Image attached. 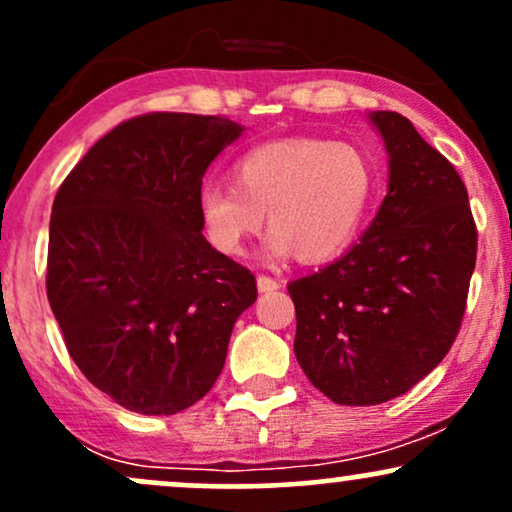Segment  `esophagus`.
I'll use <instances>...</instances> for the list:
<instances>
[{
    "label": "esophagus",
    "mask_w": 512,
    "mask_h": 512,
    "mask_svg": "<svg viewBox=\"0 0 512 512\" xmlns=\"http://www.w3.org/2000/svg\"><path fill=\"white\" fill-rule=\"evenodd\" d=\"M257 289H260V293H274L281 289V284L276 279H272V276L260 274L257 276Z\"/></svg>",
    "instance_id": "1"
}]
</instances>
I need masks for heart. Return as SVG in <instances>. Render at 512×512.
<instances>
[{
	"label": "heart",
	"mask_w": 512,
	"mask_h": 512,
	"mask_svg": "<svg viewBox=\"0 0 512 512\" xmlns=\"http://www.w3.org/2000/svg\"><path fill=\"white\" fill-rule=\"evenodd\" d=\"M236 185L204 182L197 216L209 245L238 257L267 211L264 252L325 262L351 245L378 195V168L361 146L327 139H276L252 146L233 166Z\"/></svg>",
	"instance_id": "obj_1"
}]
</instances>
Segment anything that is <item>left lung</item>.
Wrapping results in <instances>:
<instances>
[{"label": "left lung", "mask_w": 512, "mask_h": 512, "mask_svg": "<svg viewBox=\"0 0 512 512\" xmlns=\"http://www.w3.org/2000/svg\"><path fill=\"white\" fill-rule=\"evenodd\" d=\"M390 182L363 238L289 284L296 351L322 395L349 407L404 395L443 361L460 332L477 264V226L452 163L404 115H368Z\"/></svg>", "instance_id": "left-lung-1"}]
</instances>
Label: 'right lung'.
Here are the masks:
<instances>
[{
    "instance_id": "obj_1",
    "label": "right lung",
    "mask_w": 512,
    "mask_h": 512,
    "mask_svg": "<svg viewBox=\"0 0 512 512\" xmlns=\"http://www.w3.org/2000/svg\"><path fill=\"white\" fill-rule=\"evenodd\" d=\"M243 134L219 115L132 117L88 149L50 216L48 301L88 383L137 414L199 402L226 363L250 269L202 236L197 192Z\"/></svg>"
}]
</instances>
